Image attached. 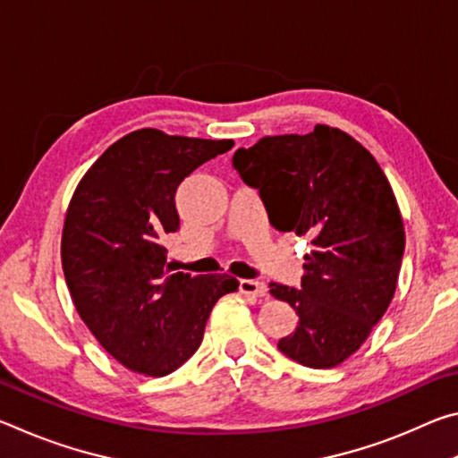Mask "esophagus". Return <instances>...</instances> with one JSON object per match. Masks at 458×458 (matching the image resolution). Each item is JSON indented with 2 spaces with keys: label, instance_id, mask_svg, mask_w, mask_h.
Here are the masks:
<instances>
[{
  "label": "esophagus",
  "instance_id": "34e87169",
  "mask_svg": "<svg viewBox=\"0 0 458 458\" xmlns=\"http://www.w3.org/2000/svg\"><path fill=\"white\" fill-rule=\"evenodd\" d=\"M240 293L246 294V297H265L267 284L260 281H250V278H242L240 281Z\"/></svg>",
  "mask_w": 458,
  "mask_h": 458
}]
</instances>
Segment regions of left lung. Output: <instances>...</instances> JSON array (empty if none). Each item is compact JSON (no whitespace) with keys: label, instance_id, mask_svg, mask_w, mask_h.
<instances>
[{"label":"left lung","instance_id":"1","mask_svg":"<svg viewBox=\"0 0 458 458\" xmlns=\"http://www.w3.org/2000/svg\"><path fill=\"white\" fill-rule=\"evenodd\" d=\"M232 164L259 188L276 230L313 244L301 291L268 284L299 315L278 350L307 368L339 366L369 337L398 286L406 234L390 182L366 147L329 125L262 137Z\"/></svg>","mask_w":458,"mask_h":458}]
</instances>
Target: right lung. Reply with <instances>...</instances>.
I'll list each match as a JSON object with an SVG mask.
<instances>
[{
  "label": "right lung",
  "mask_w": 458,
  "mask_h": 458,
  "mask_svg": "<svg viewBox=\"0 0 458 458\" xmlns=\"http://www.w3.org/2000/svg\"><path fill=\"white\" fill-rule=\"evenodd\" d=\"M232 139L137 129L76 185L62 228V268L92 335L135 374L161 377L201 344L214 305L238 291L230 275L169 273L164 240L180 230L175 190Z\"/></svg>",
  "instance_id": "right-lung-1"
}]
</instances>
